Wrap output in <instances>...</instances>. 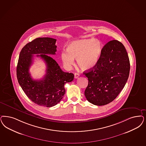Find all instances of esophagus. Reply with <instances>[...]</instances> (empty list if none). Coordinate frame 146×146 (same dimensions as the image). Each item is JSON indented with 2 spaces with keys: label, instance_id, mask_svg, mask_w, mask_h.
I'll return each mask as SVG.
<instances>
[{
  "label": "esophagus",
  "instance_id": "1",
  "mask_svg": "<svg viewBox=\"0 0 146 146\" xmlns=\"http://www.w3.org/2000/svg\"><path fill=\"white\" fill-rule=\"evenodd\" d=\"M79 74L78 73H76L74 74V78H75L76 79H77L78 78H79Z\"/></svg>",
  "mask_w": 146,
  "mask_h": 146
}]
</instances>
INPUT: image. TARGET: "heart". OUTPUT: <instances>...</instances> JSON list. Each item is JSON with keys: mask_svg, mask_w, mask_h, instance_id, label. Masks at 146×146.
<instances>
[{"mask_svg": "<svg viewBox=\"0 0 146 146\" xmlns=\"http://www.w3.org/2000/svg\"><path fill=\"white\" fill-rule=\"evenodd\" d=\"M102 50V45L99 40L95 39L77 40L68 46V51L61 53V58L67 67L73 65L74 59H76L77 64L82 70H89L98 63Z\"/></svg>", "mask_w": 146, "mask_h": 146, "instance_id": "heart-1", "label": "heart"}]
</instances>
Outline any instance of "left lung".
<instances>
[{
  "instance_id": "obj_1",
  "label": "left lung",
  "mask_w": 146,
  "mask_h": 146,
  "mask_svg": "<svg viewBox=\"0 0 146 146\" xmlns=\"http://www.w3.org/2000/svg\"><path fill=\"white\" fill-rule=\"evenodd\" d=\"M129 70V59L125 46L117 40L107 42L96 65L84 72L88 80L85 91L87 100L97 106L113 101L126 85Z\"/></svg>"
}]
</instances>
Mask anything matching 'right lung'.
I'll use <instances>...</instances> for the list:
<instances>
[{
	"instance_id": "add662e5",
	"label": "right lung",
	"mask_w": 146,
	"mask_h": 146,
	"mask_svg": "<svg viewBox=\"0 0 146 146\" xmlns=\"http://www.w3.org/2000/svg\"><path fill=\"white\" fill-rule=\"evenodd\" d=\"M56 39L38 38L27 44L21 50L17 67V77L26 96L35 104L51 107L58 104L65 94L64 85L73 80L74 74L64 72L50 55L55 54ZM41 54V55H38ZM34 54L46 63V73L39 81L34 80L29 69Z\"/></svg>"
}]
</instances>
